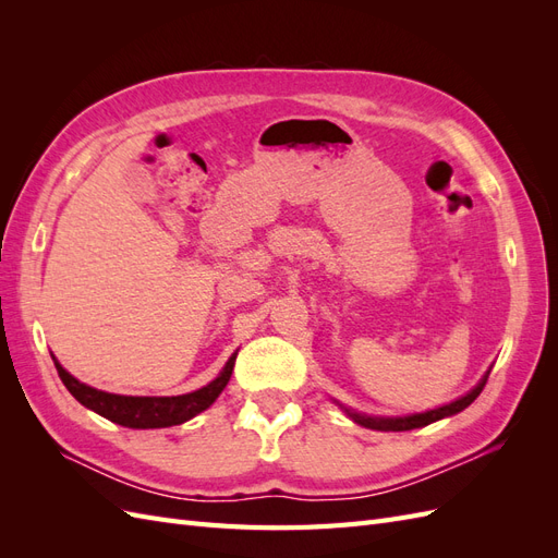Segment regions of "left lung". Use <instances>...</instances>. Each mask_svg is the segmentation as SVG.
Masks as SVG:
<instances>
[{"mask_svg": "<svg viewBox=\"0 0 558 558\" xmlns=\"http://www.w3.org/2000/svg\"><path fill=\"white\" fill-rule=\"evenodd\" d=\"M486 379L488 375H484V379L472 388L470 393H465L463 398L453 400L449 404H445V408H437V410H430V412H424V414H412V416H402V418H377V416H361V414H353L347 410V414L356 421V424L365 426V428H373V430H414V428H421V426H428L433 424V421H440L445 416H451V414H459L463 412L470 402H475V398L482 393V388L486 386Z\"/></svg>", "mask_w": 558, "mask_h": 558, "instance_id": "1", "label": "left lung"}]
</instances>
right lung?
I'll use <instances>...</instances> for the list:
<instances>
[{
  "mask_svg": "<svg viewBox=\"0 0 558 558\" xmlns=\"http://www.w3.org/2000/svg\"><path fill=\"white\" fill-rule=\"evenodd\" d=\"M234 359L238 353H232V359L226 363L223 373L218 375L211 384L202 386L199 391L185 393V396H172V398H148V396H116L97 391V388L81 384L74 379L66 369L56 361L58 375L62 384L81 404H86L88 410L97 412L118 426L125 428H167V426H179L183 421L193 418L195 414L205 412L209 404L221 396L226 384L230 381Z\"/></svg>",
  "mask_w": 558,
  "mask_h": 558,
  "instance_id": "add662e5",
  "label": "right lung"
}]
</instances>
